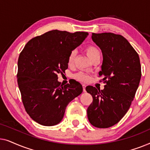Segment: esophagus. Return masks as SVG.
Returning <instances> with one entry per match:
<instances>
[{
    "mask_svg": "<svg viewBox=\"0 0 150 150\" xmlns=\"http://www.w3.org/2000/svg\"><path fill=\"white\" fill-rule=\"evenodd\" d=\"M83 91L85 92L86 91V85H83Z\"/></svg>",
    "mask_w": 150,
    "mask_h": 150,
    "instance_id": "obj_1",
    "label": "esophagus"
}]
</instances>
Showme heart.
<instances>
[{
	"label": "heart",
	"mask_w": 150,
	"mask_h": 150,
	"mask_svg": "<svg viewBox=\"0 0 150 150\" xmlns=\"http://www.w3.org/2000/svg\"><path fill=\"white\" fill-rule=\"evenodd\" d=\"M85 52L87 53V56L89 57L91 60L95 58L96 57L100 55V50H98V48H96L93 45H88L85 47ZM76 57V51L72 50L69 52V54L67 57V64L68 65H71L74 62V59ZM75 79L79 80L80 81L85 82L88 80V76L87 74H85L83 72H79L74 76Z\"/></svg>",
	"instance_id": "obj_1"
}]
</instances>
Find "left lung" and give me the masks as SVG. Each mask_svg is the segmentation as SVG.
<instances>
[{
  "mask_svg": "<svg viewBox=\"0 0 150 150\" xmlns=\"http://www.w3.org/2000/svg\"><path fill=\"white\" fill-rule=\"evenodd\" d=\"M92 40L103 55L102 70L104 89L87 86L93 97L87 108L90 124L107 128L117 124L128 111L138 89L141 67L138 53L122 35L112 33H93Z\"/></svg>",
  "mask_w": 150,
  "mask_h": 150,
  "instance_id": "left-lung-1",
  "label": "left lung"
}]
</instances>
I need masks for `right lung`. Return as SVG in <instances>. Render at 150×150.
<instances>
[{
  "label": "right lung",
  "mask_w": 150,
  "mask_h": 150,
  "mask_svg": "<svg viewBox=\"0 0 150 150\" xmlns=\"http://www.w3.org/2000/svg\"><path fill=\"white\" fill-rule=\"evenodd\" d=\"M87 35V32L50 30L28 41L20 52L18 87L24 108L35 122L46 126L59 124L67 104L83 92L76 81L63 86L57 74L65 73L69 52Z\"/></svg>",
  "instance_id": "right-lung-1"
}]
</instances>
